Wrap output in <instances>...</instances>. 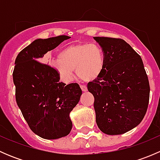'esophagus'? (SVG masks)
Wrapping results in <instances>:
<instances>
[{
	"label": "esophagus",
	"instance_id": "esophagus-1",
	"mask_svg": "<svg viewBox=\"0 0 160 160\" xmlns=\"http://www.w3.org/2000/svg\"><path fill=\"white\" fill-rule=\"evenodd\" d=\"M80 88H81L83 92H86L87 90H88V88H87V86H85V85H80Z\"/></svg>",
	"mask_w": 160,
	"mask_h": 160
}]
</instances>
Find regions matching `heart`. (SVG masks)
Returning <instances> with one entry per match:
<instances>
[{"instance_id": "1", "label": "heart", "mask_w": 160, "mask_h": 160, "mask_svg": "<svg viewBox=\"0 0 160 160\" xmlns=\"http://www.w3.org/2000/svg\"><path fill=\"white\" fill-rule=\"evenodd\" d=\"M105 58L103 50L96 44L82 43L71 45L58 54V59L51 65L65 82H70L74 70L84 81H92L99 77L104 68Z\"/></svg>"}]
</instances>
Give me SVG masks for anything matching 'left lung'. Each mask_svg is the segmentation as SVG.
<instances>
[{"mask_svg": "<svg viewBox=\"0 0 160 160\" xmlns=\"http://www.w3.org/2000/svg\"><path fill=\"white\" fill-rule=\"evenodd\" d=\"M102 48L104 68L88 89L94 97L96 122L107 135H121L142 121L149 101V83L142 58L122 38L93 37Z\"/></svg>", "mask_w": 160, "mask_h": 160, "instance_id": "8db88e82", "label": "left lung"}]
</instances>
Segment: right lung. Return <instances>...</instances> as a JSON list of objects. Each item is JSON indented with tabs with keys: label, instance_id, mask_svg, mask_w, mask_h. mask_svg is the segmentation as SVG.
<instances>
[{
	"label": "right lung",
	"instance_id": "obj_1",
	"mask_svg": "<svg viewBox=\"0 0 160 160\" xmlns=\"http://www.w3.org/2000/svg\"><path fill=\"white\" fill-rule=\"evenodd\" d=\"M70 38L59 35L35 40L18 53L14 62L16 102L31 130L46 139L70 134V113L78 104L82 90L78 83L59 81L53 67L37 59Z\"/></svg>",
	"mask_w": 160,
	"mask_h": 160
}]
</instances>
